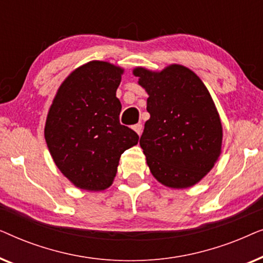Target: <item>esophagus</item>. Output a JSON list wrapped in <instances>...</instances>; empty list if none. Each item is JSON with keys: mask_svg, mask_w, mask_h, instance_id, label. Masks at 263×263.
Listing matches in <instances>:
<instances>
[{"mask_svg": "<svg viewBox=\"0 0 263 263\" xmlns=\"http://www.w3.org/2000/svg\"><path fill=\"white\" fill-rule=\"evenodd\" d=\"M133 129H134V130H135L136 133H138L139 136L142 134V129H143V127H142V124H141V123H138V124L133 125Z\"/></svg>", "mask_w": 263, "mask_h": 263, "instance_id": "obj_1", "label": "esophagus"}]
</instances>
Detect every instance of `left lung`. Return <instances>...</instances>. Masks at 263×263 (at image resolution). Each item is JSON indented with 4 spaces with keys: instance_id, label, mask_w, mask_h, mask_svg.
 I'll return each mask as SVG.
<instances>
[{
    "instance_id": "left-lung-1",
    "label": "left lung",
    "mask_w": 263,
    "mask_h": 263,
    "mask_svg": "<svg viewBox=\"0 0 263 263\" xmlns=\"http://www.w3.org/2000/svg\"><path fill=\"white\" fill-rule=\"evenodd\" d=\"M148 93L140 146L152 175L164 185L188 188L213 167L221 149L222 128L213 99L195 73L172 64L160 73L136 68Z\"/></svg>"
}]
</instances>
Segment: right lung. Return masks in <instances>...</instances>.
I'll return each mask as SVG.
<instances>
[{"label": "right lung", "mask_w": 263, "mask_h": 263, "mask_svg": "<svg viewBox=\"0 0 263 263\" xmlns=\"http://www.w3.org/2000/svg\"><path fill=\"white\" fill-rule=\"evenodd\" d=\"M123 70L102 61L75 69L53 99L45 140L61 172L79 188L104 190L112 184L118 160L139 135L121 124L116 91Z\"/></svg>", "instance_id": "1"}]
</instances>
